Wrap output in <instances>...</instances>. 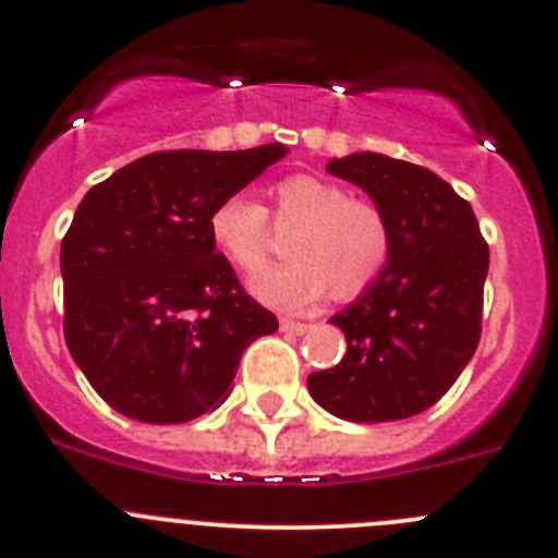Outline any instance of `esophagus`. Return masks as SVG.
Returning a JSON list of instances; mask_svg holds the SVG:
<instances>
[{"instance_id": "1", "label": "esophagus", "mask_w": 558, "mask_h": 558, "mask_svg": "<svg viewBox=\"0 0 558 558\" xmlns=\"http://www.w3.org/2000/svg\"><path fill=\"white\" fill-rule=\"evenodd\" d=\"M311 325H305V322H296V319H280V330L283 332H294V336H303L305 330H308Z\"/></svg>"}]
</instances>
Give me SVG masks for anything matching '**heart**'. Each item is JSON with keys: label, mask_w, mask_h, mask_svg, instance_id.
<instances>
[{"label": "heart", "mask_w": 558, "mask_h": 558, "mask_svg": "<svg viewBox=\"0 0 558 558\" xmlns=\"http://www.w3.org/2000/svg\"><path fill=\"white\" fill-rule=\"evenodd\" d=\"M267 214L280 231L292 228L283 242L289 258L253 278L255 296L275 308H308L330 289L338 300H352L390 258V226L374 203L319 175H289L269 190V208L231 195L208 217L211 242L239 272L262 267L272 247Z\"/></svg>", "instance_id": "b5f03b06"}]
</instances>
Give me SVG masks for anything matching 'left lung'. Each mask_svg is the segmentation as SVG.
Segmentation results:
<instances>
[{
    "mask_svg": "<svg viewBox=\"0 0 558 558\" xmlns=\"http://www.w3.org/2000/svg\"><path fill=\"white\" fill-rule=\"evenodd\" d=\"M327 170L372 195L390 226V258L330 319L347 355L311 374V397L361 424L410 418L444 397L476 352L490 250L471 203L421 165L352 154Z\"/></svg>",
    "mask_w": 558,
    "mask_h": 558,
    "instance_id": "left-lung-1",
    "label": "left lung"
}]
</instances>
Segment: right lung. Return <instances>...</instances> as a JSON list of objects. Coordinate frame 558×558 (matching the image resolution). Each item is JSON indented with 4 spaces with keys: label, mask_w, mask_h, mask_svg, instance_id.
I'll return each instance as SVG.
<instances>
[{
    "label": "right lung",
    "mask_w": 558,
    "mask_h": 558,
    "mask_svg": "<svg viewBox=\"0 0 558 558\" xmlns=\"http://www.w3.org/2000/svg\"><path fill=\"white\" fill-rule=\"evenodd\" d=\"M286 154L156 150L82 197L60 247L62 330L109 408L145 424L197 418L228 397L244 347L278 330L208 217Z\"/></svg>",
    "instance_id": "obj_1"
}]
</instances>
